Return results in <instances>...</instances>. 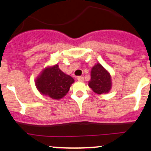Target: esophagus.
Instances as JSON below:
<instances>
[{
  "label": "esophagus",
  "instance_id": "obj_1",
  "mask_svg": "<svg viewBox=\"0 0 151 151\" xmlns=\"http://www.w3.org/2000/svg\"><path fill=\"white\" fill-rule=\"evenodd\" d=\"M84 77H82V76H80V77H77V80H78V81H80V82H83L84 81Z\"/></svg>",
  "mask_w": 151,
  "mask_h": 151
}]
</instances>
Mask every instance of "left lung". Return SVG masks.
Wrapping results in <instances>:
<instances>
[{
    "instance_id": "8db88e82",
    "label": "left lung",
    "mask_w": 151,
    "mask_h": 151,
    "mask_svg": "<svg viewBox=\"0 0 151 151\" xmlns=\"http://www.w3.org/2000/svg\"><path fill=\"white\" fill-rule=\"evenodd\" d=\"M91 80L88 83L90 88L95 93L102 94L111 89V77L109 73L100 63H97L91 69Z\"/></svg>"
}]
</instances>
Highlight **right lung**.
I'll return each mask as SVG.
<instances>
[{"mask_svg":"<svg viewBox=\"0 0 151 151\" xmlns=\"http://www.w3.org/2000/svg\"><path fill=\"white\" fill-rule=\"evenodd\" d=\"M74 79L63 73L58 65L47 68L36 80L38 90L43 95L49 96L53 99L63 98L69 91Z\"/></svg>","mask_w":151,"mask_h":151,"instance_id":"1","label":"right lung"}]
</instances>
